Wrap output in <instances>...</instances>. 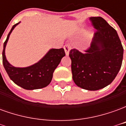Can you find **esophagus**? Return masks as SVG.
<instances>
[{"label":"esophagus","instance_id":"34e87169","mask_svg":"<svg viewBox=\"0 0 126 126\" xmlns=\"http://www.w3.org/2000/svg\"><path fill=\"white\" fill-rule=\"evenodd\" d=\"M63 48H64V50H65L66 55H68L69 50H70V45H69V44H65V45L63 47Z\"/></svg>","mask_w":126,"mask_h":126}]
</instances>
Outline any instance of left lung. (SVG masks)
<instances>
[{"mask_svg": "<svg viewBox=\"0 0 126 126\" xmlns=\"http://www.w3.org/2000/svg\"><path fill=\"white\" fill-rule=\"evenodd\" d=\"M96 31L89 48L85 53L71 49L72 78L83 89L97 90L113 81L122 66L124 48L116 30L103 18L91 17Z\"/></svg>", "mask_w": 126, "mask_h": 126, "instance_id": "8db88e82", "label": "left lung"}]
</instances>
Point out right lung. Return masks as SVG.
<instances>
[{"mask_svg":"<svg viewBox=\"0 0 126 126\" xmlns=\"http://www.w3.org/2000/svg\"><path fill=\"white\" fill-rule=\"evenodd\" d=\"M13 26L4 42L2 50V63L10 79L20 87L26 90L40 89L47 86L52 78V74L60 63L61 59L65 55L63 48H52L38 63L27 67H15L11 65L6 59L5 47L9 36L15 26Z\"/></svg>","mask_w":126,"mask_h":126,"instance_id":"add662e5","label":"right lung"}]
</instances>
